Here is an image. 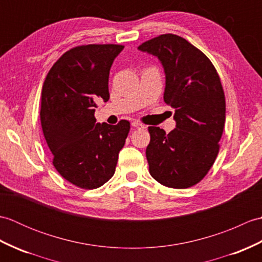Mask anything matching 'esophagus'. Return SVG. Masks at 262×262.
Returning a JSON list of instances; mask_svg holds the SVG:
<instances>
[{"instance_id":"obj_1","label":"esophagus","mask_w":262,"mask_h":262,"mask_svg":"<svg viewBox=\"0 0 262 262\" xmlns=\"http://www.w3.org/2000/svg\"><path fill=\"white\" fill-rule=\"evenodd\" d=\"M132 126L135 127V128H138V129H144V128H145V126H144L143 124H141L140 121H133L132 122Z\"/></svg>"}]
</instances>
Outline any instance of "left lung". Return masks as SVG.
Instances as JSON below:
<instances>
[{"mask_svg":"<svg viewBox=\"0 0 262 262\" xmlns=\"http://www.w3.org/2000/svg\"><path fill=\"white\" fill-rule=\"evenodd\" d=\"M138 49L161 60L164 101L176 109L177 125L169 134L160 127H148L149 173L165 187H192L208 173L220 151L225 124L220 75L202 51L173 33L149 39Z\"/></svg>","mask_w":262,"mask_h":262,"instance_id":"8db88e82","label":"left lung"}]
</instances>
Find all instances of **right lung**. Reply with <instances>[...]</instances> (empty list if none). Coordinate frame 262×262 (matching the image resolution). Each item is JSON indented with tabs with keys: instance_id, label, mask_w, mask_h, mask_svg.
I'll list each match as a JSON object with an SVG mask.
<instances>
[{
	"instance_id": "1",
	"label": "right lung",
	"mask_w": 262,
	"mask_h": 262,
	"mask_svg": "<svg viewBox=\"0 0 262 262\" xmlns=\"http://www.w3.org/2000/svg\"><path fill=\"white\" fill-rule=\"evenodd\" d=\"M122 45H82L55 63L41 90L40 121L53 165L69 182L96 189L114 176L130 129L128 120L98 124V100H109V72Z\"/></svg>"
}]
</instances>
